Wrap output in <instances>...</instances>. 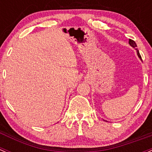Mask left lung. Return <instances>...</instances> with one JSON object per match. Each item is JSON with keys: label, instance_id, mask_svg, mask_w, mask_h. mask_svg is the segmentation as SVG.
Instances as JSON below:
<instances>
[{"label": "left lung", "instance_id": "obj_1", "mask_svg": "<svg viewBox=\"0 0 152 152\" xmlns=\"http://www.w3.org/2000/svg\"><path fill=\"white\" fill-rule=\"evenodd\" d=\"M129 45H130V46H132V48H134V49H136V50H137V54L138 58H139L140 59L141 61H142V59H141V56H140V53H139V51H138V49H137V44H136V43H135V42L134 41V40H131V39H129Z\"/></svg>", "mask_w": 152, "mask_h": 152}]
</instances>
